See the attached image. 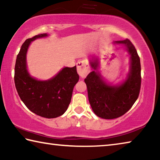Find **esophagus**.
Here are the masks:
<instances>
[{
	"label": "esophagus",
	"instance_id": "obj_1",
	"mask_svg": "<svg viewBox=\"0 0 160 160\" xmlns=\"http://www.w3.org/2000/svg\"><path fill=\"white\" fill-rule=\"evenodd\" d=\"M77 70L78 74L82 78L86 77V75L90 71V68L89 66L88 61L86 60H82L77 63Z\"/></svg>",
	"mask_w": 160,
	"mask_h": 160
}]
</instances>
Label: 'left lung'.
<instances>
[{
    "label": "left lung",
    "mask_w": 160,
    "mask_h": 160,
    "mask_svg": "<svg viewBox=\"0 0 160 160\" xmlns=\"http://www.w3.org/2000/svg\"><path fill=\"white\" fill-rule=\"evenodd\" d=\"M113 44L125 46L131 56V66L126 79L118 85L107 84L97 71L98 59L94 57L90 65L94 70L85 79L92 109L97 116L105 119L116 118L125 114L137 100L141 85L140 57L133 44L128 39L115 41Z\"/></svg>",
    "instance_id": "obj_1"
}]
</instances>
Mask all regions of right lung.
I'll return each instance as SVG.
<instances>
[{
	"label": "right lung",
	"mask_w": 160,
	"mask_h": 160,
	"mask_svg": "<svg viewBox=\"0 0 160 160\" xmlns=\"http://www.w3.org/2000/svg\"><path fill=\"white\" fill-rule=\"evenodd\" d=\"M40 34L28 39L22 45L15 66V84L22 101L35 114L47 118L58 117L68 107L79 75L76 66L65 67L50 80L41 81L32 77L27 69L26 55L31 42L47 37Z\"/></svg>",
	"instance_id": "1"
}]
</instances>
